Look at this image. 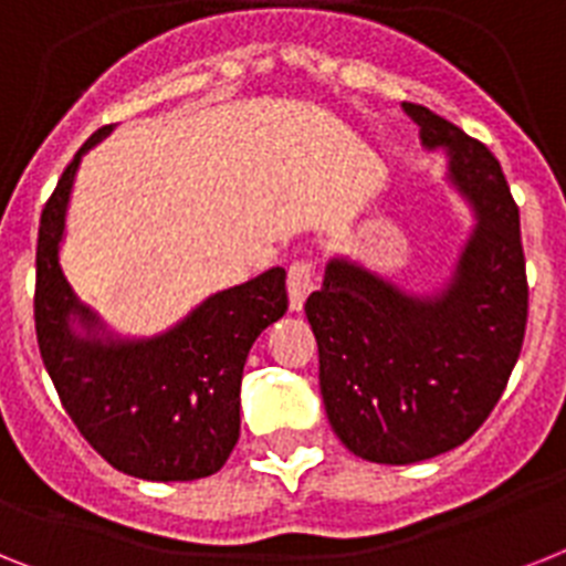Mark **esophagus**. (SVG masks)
Segmentation results:
<instances>
[{"label": "esophagus", "mask_w": 566, "mask_h": 566, "mask_svg": "<svg viewBox=\"0 0 566 566\" xmlns=\"http://www.w3.org/2000/svg\"><path fill=\"white\" fill-rule=\"evenodd\" d=\"M313 291V264L311 261H296L287 273V296H291V311L298 313L305 298Z\"/></svg>", "instance_id": "obj_1"}]
</instances>
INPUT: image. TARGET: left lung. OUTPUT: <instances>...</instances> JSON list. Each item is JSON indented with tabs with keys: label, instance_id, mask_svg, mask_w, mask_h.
I'll use <instances>...</instances> for the list:
<instances>
[{
	"label": "left lung",
	"instance_id": "left-lung-1",
	"mask_svg": "<svg viewBox=\"0 0 566 566\" xmlns=\"http://www.w3.org/2000/svg\"><path fill=\"white\" fill-rule=\"evenodd\" d=\"M422 146L443 149L474 227L449 282L408 293L334 255L305 302L327 420L356 458L420 463L452 452L501 400L526 331L521 221L497 158L426 106L402 103Z\"/></svg>",
	"mask_w": 566,
	"mask_h": 566
}]
</instances>
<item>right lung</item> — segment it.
I'll return each instance as SVG.
<instances>
[{"label": "right lung", "mask_w": 566, "mask_h": 566, "mask_svg": "<svg viewBox=\"0 0 566 566\" xmlns=\"http://www.w3.org/2000/svg\"><path fill=\"white\" fill-rule=\"evenodd\" d=\"M112 129L103 126L85 140L42 210L36 342L65 411L99 458L144 481H198L224 467L239 443L247 354L261 331L287 311V273L270 268L212 293L158 336L112 334L71 291L60 268L80 160Z\"/></svg>", "instance_id": "add662e5"}]
</instances>
